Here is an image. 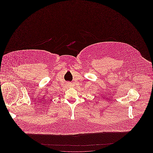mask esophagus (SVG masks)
<instances>
[{"label":"esophagus","instance_id":"34e87169","mask_svg":"<svg viewBox=\"0 0 153 153\" xmlns=\"http://www.w3.org/2000/svg\"><path fill=\"white\" fill-rule=\"evenodd\" d=\"M67 85H68V86H71V85H72V83H71V82H68V83L67 84Z\"/></svg>","mask_w":153,"mask_h":153}]
</instances>
